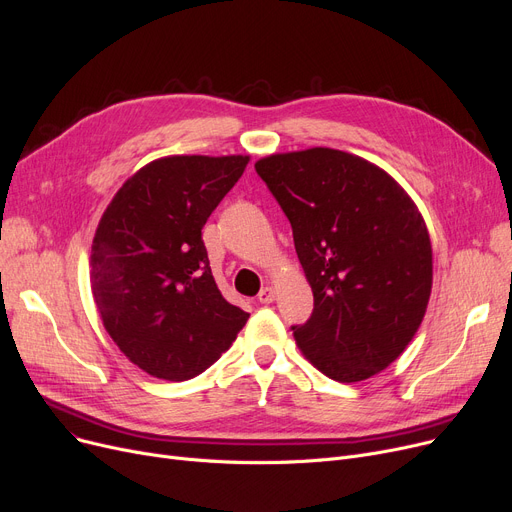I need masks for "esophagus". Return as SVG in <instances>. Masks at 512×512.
<instances>
[{"mask_svg": "<svg viewBox=\"0 0 512 512\" xmlns=\"http://www.w3.org/2000/svg\"><path fill=\"white\" fill-rule=\"evenodd\" d=\"M257 299H259V303H263V305H270V303L276 299V290H274L272 286H263V288L259 290V294H257Z\"/></svg>", "mask_w": 512, "mask_h": 512, "instance_id": "34e87169", "label": "esophagus"}]
</instances>
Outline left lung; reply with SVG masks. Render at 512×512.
<instances>
[{"instance_id": "1", "label": "left lung", "mask_w": 512, "mask_h": 512, "mask_svg": "<svg viewBox=\"0 0 512 512\" xmlns=\"http://www.w3.org/2000/svg\"><path fill=\"white\" fill-rule=\"evenodd\" d=\"M292 226L313 313L292 326L303 355L351 384L396 361L432 294V242L413 199L371 161L328 147L255 164Z\"/></svg>"}]
</instances>
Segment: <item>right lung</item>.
I'll list each match as a JSON object with an SVG mask.
<instances>
[{
  "mask_svg": "<svg viewBox=\"0 0 512 512\" xmlns=\"http://www.w3.org/2000/svg\"><path fill=\"white\" fill-rule=\"evenodd\" d=\"M249 155H172L132 174L101 215L91 290L120 351L153 378L184 382L228 351L249 313L215 284L201 230Z\"/></svg>",
  "mask_w": 512,
  "mask_h": 512,
  "instance_id": "right-lung-1",
  "label": "right lung"
}]
</instances>
